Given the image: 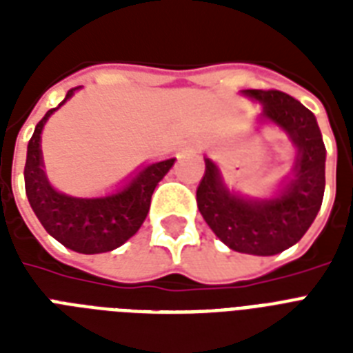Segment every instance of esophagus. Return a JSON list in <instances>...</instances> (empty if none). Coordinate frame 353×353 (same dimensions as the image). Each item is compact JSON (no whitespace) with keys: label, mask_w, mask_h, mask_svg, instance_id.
I'll return each mask as SVG.
<instances>
[{"label":"esophagus","mask_w":353,"mask_h":353,"mask_svg":"<svg viewBox=\"0 0 353 353\" xmlns=\"http://www.w3.org/2000/svg\"><path fill=\"white\" fill-rule=\"evenodd\" d=\"M190 148H192V150H201V144H199V143H194L192 146H190Z\"/></svg>","instance_id":"1"}]
</instances>
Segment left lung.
<instances>
[{
    "label": "left lung",
    "instance_id": "obj_1",
    "mask_svg": "<svg viewBox=\"0 0 353 353\" xmlns=\"http://www.w3.org/2000/svg\"><path fill=\"white\" fill-rule=\"evenodd\" d=\"M243 93L262 102V117L279 124L296 144L293 177L276 198L249 201L229 192L216 165L207 159L196 201L207 225L232 251L271 256L295 245L315 220L326 185V148L315 115L293 97L276 90Z\"/></svg>",
    "mask_w": 353,
    "mask_h": 353
}]
</instances>
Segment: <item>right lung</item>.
I'll return each instance as SVG.
<instances>
[{
	"label": "right lung",
	"instance_id": "obj_1",
	"mask_svg": "<svg viewBox=\"0 0 353 353\" xmlns=\"http://www.w3.org/2000/svg\"><path fill=\"white\" fill-rule=\"evenodd\" d=\"M74 90L77 88L68 91L62 104L73 95ZM58 108L49 110L46 117L36 124L27 146L23 176L29 203L43 229L68 249L84 254L113 251L130 240L143 225L150 210L152 194L176 159L146 166L124 190L108 198L82 199L57 192L41 168L40 135L46 121Z\"/></svg>",
	"mask_w": 353,
	"mask_h": 353
}]
</instances>
